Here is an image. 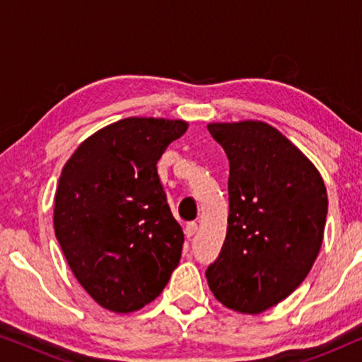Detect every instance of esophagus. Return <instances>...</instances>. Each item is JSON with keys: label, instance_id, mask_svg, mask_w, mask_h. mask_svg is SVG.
Returning <instances> with one entry per match:
<instances>
[{"label": "esophagus", "instance_id": "34e87169", "mask_svg": "<svg viewBox=\"0 0 362 362\" xmlns=\"http://www.w3.org/2000/svg\"><path fill=\"white\" fill-rule=\"evenodd\" d=\"M196 232H197V224H196V222H189V224L186 226V230H185L187 239H191V237L194 235Z\"/></svg>", "mask_w": 362, "mask_h": 362}]
</instances>
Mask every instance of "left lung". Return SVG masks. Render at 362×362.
<instances>
[{"label":"left lung","mask_w":362,"mask_h":362,"mask_svg":"<svg viewBox=\"0 0 362 362\" xmlns=\"http://www.w3.org/2000/svg\"><path fill=\"white\" fill-rule=\"evenodd\" d=\"M207 130L229 158V219L206 279L227 308L259 315L293 293L313 267L326 187L313 163L269 123H209Z\"/></svg>","instance_id":"1"}]
</instances>
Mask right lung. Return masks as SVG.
Segmentation results:
<instances>
[{
	"instance_id": "add662e5",
	"label": "right lung",
	"mask_w": 362,
	"mask_h": 362,
	"mask_svg": "<svg viewBox=\"0 0 362 362\" xmlns=\"http://www.w3.org/2000/svg\"><path fill=\"white\" fill-rule=\"evenodd\" d=\"M186 130L182 120L125 118L88 136L62 168L54 230L72 274L103 308H143L180 264L185 234L156 163Z\"/></svg>"
}]
</instances>
